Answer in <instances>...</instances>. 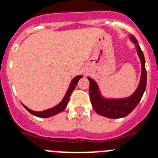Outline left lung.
<instances>
[{
	"label": "left lung",
	"mask_w": 158,
	"mask_h": 158,
	"mask_svg": "<svg viewBox=\"0 0 158 158\" xmlns=\"http://www.w3.org/2000/svg\"><path fill=\"white\" fill-rule=\"evenodd\" d=\"M131 42L135 44L140 63H141V75L139 85L134 93L127 98L122 99H106L102 96L96 82L90 77L87 79L90 82L89 94L91 103L94 110L99 115L110 119H118L128 116L139 104L145 91L147 81V73L145 70V60L144 54L134 36H129Z\"/></svg>",
	"instance_id": "1"
}]
</instances>
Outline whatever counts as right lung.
I'll use <instances>...</instances> for the list:
<instances>
[{
    "label": "right lung",
    "mask_w": 158,
    "mask_h": 158,
    "mask_svg": "<svg viewBox=\"0 0 158 158\" xmlns=\"http://www.w3.org/2000/svg\"><path fill=\"white\" fill-rule=\"evenodd\" d=\"M81 78H83L82 75H77L75 76L74 79L71 80V83H70V86H69L68 89H67V92H66V95L63 97V100L59 103V104H57L56 106H54L53 108H49V109H46L45 111H42V112H35V111H33V110L30 109L29 108H27L26 105H24L22 104V105L24 106V108L27 110L28 112L31 113L32 115H34L35 116H38V117L41 118H48L50 116H53L54 115H57V114L60 113L61 112H63L65 108H67V105L68 104L69 99H70V96H71L72 91H74V89L75 88V86L77 85V83L79 82V80Z\"/></svg>",
    "instance_id": "obj_1"
}]
</instances>
